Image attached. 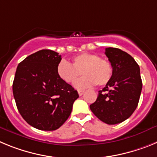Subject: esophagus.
Wrapping results in <instances>:
<instances>
[{"mask_svg": "<svg viewBox=\"0 0 157 157\" xmlns=\"http://www.w3.org/2000/svg\"><path fill=\"white\" fill-rule=\"evenodd\" d=\"M78 95L82 96L83 94V93H84V90H78Z\"/></svg>", "mask_w": 157, "mask_h": 157, "instance_id": "esophagus-1", "label": "esophagus"}]
</instances>
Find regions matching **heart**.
<instances>
[{
	"label": "heart",
	"mask_w": 157,
	"mask_h": 157,
	"mask_svg": "<svg viewBox=\"0 0 157 157\" xmlns=\"http://www.w3.org/2000/svg\"><path fill=\"white\" fill-rule=\"evenodd\" d=\"M81 74L83 77L75 83L77 89H85L94 85L105 86L110 82L113 74L111 63L101 59L96 54L83 52L72 58L71 63L64 59L56 66V74L63 82L74 83Z\"/></svg>",
	"instance_id": "heart-1"
}]
</instances>
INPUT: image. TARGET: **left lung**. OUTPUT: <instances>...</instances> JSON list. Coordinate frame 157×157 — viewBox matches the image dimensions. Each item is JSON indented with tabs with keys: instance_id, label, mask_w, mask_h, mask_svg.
Segmentation results:
<instances>
[{
	"instance_id": "left-lung-1",
	"label": "left lung",
	"mask_w": 157,
	"mask_h": 157,
	"mask_svg": "<svg viewBox=\"0 0 157 157\" xmlns=\"http://www.w3.org/2000/svg\"><path fill=\"white\" fill-rule=\"evenodd\" d=\"M105 53L112 64L113 74L90 108L100 120L113 125L128 119L135 111L142 82L139 66L127 52L109 47L105 48Z\"/></svg>"
}]
</instances>
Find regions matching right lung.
<instances>
[{
  "instance_id": "obj_1",
  "label": "right lung",
  "mask_w": 157,
  "mask_h": 157,
  "mask_svg": "<svg viewBox=\"0 0 157 157\" xmlns=\"http://www.w3.org/2000/svg\"><path fill=\"white\" fill-rule=\"evenodd\" d=\"M59 53L42 49L19 63L12 84L19 113L28 124L41 130H55L65 123L78 94L58 77Z\"/></svg>"
}]
</instances>
